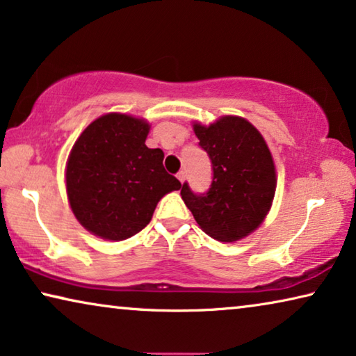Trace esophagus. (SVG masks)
Wrapping results in <instances>:
<instances>
[{
  "label": "esophagus",
  "mask_w": 356,
  "mask_h": 356,
  "mask_svg": "<svg viewBox=\"0 0 356 356\" xmlns=\"http://www.w3.org/2000/svg\"><path fill=\"white\" fill-rule=\"evenodd\" d=\"M177 179L184 184L185 179H187V174H185V171H180V172H177Z\"/></svg>",
  "instance_id": "esophagus-1"
}]
</instances>
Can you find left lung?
Returning a JSON list of instances; mask_svg holds the SVG:
<instances>
[{
    "mask_svg": "<svg viewBox=\"0 0 356 356\" xmlns=\"http://www.w3.org/2000/svg\"><path fill=\"white\" fill-rule=\"evenodd\" d=\"M209 155L212 182L196 195L185 182L182 200L195 220L217 241H238L262 224L272 208L277 172L264 137L248 120L222 116L209 126L193 124Z\"/></svg>",
    "mask_w": 356,
    "mask_h": 356,
    "instance_id": "obj_1",
    "label": "left lung"
}]
</instances>
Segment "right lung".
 I'll return each mask as SVG.
<instances>
[{
  "label": "right lung",
  "mask_w": 356,
  "mask_h": 356,
  "mask_svg": "<svg viewBox=\"0 0 356 356\" xmlns=\"http://www.w3.org/2000/svg\"><path fill=\"white\" fill-rule=\"evenodd\" d=\"M150 124L107 113L81 132L67 161V195L88 232L120 241L152 220L158 201L182 184L166 172L161 148H148Z\"/></svg>",
  "instance_id": "obj_1"
}]
</instances>
